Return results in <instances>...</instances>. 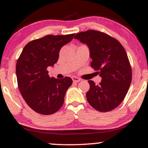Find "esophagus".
<instances>
[{"mask_svg": "<svg viewBox=\"0 0 148 148\" xmlns=\"http://www.w3.org/2000/svg\"><path fill=\"white\" fill-rule=\"evenodd\" d=\"M72 80H73V82H75V83H78L81 81L79 78L77 77H75V76L72 77Z\"/></svg>", "mask_w": 148, "mask_h": 148, "instance_id": "obj_1", "label": "esophagus"}]
</instances>
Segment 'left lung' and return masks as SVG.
I'll list each match as a JSON object with an SVG mask.
<instances>
[{
    "mask_svg": "<svg viewBox=\"0 0 148 148\" xmlns=\"http://www.w3.org/2000/svg\"><path fill=\"white\" fill-rule=\"evenodd\" d=\"M75 38L88 46L92 59L91 67L102 77L98 85L88 81L90 88L86 97L89 104L100 112L116 108L124 100L132 79L125 48L116 39L96 30L79 32Z\"/></svg>",
    "mask_w": 148,
    "mask_h": 148,
    "instance_id": "obj_1",
    "label": "left lung"
}]
</instances>
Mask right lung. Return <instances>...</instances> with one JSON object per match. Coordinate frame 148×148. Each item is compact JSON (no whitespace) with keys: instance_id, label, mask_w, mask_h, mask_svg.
<instances>
[{"instance_id":"1","label":"right lung","mask_w":148,"mask_h":148,"mask_svg":"<svg viewBox=\"0 0 148 148\" xmlns=\"http://www.w3.org/2000/svg\"><path fill=\"white\" fill-rule=\"evenodd\" d=\"M74 36L47 35L32 40L17 59L16 75L20 93L28 106L39 114H54L63 104L73 81L68 77L60 79L50 77L47 68L57 62L60 48Z\"/></svg>"}]
</instances>
